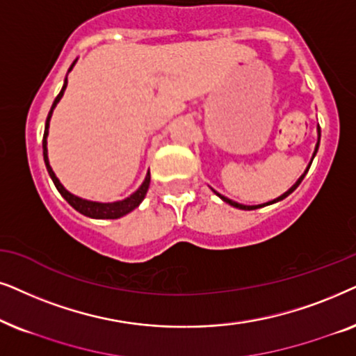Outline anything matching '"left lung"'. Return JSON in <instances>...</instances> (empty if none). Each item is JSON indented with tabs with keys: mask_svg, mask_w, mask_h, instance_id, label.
<instances>
[{
	"mask_svg": "<svg viewBox=\"0 0 356 356\" xmlns=\"http://www.w3.org/2000/svg\"><path fill=\"white\" fill-rule=\"evenodd\" d=\"M317 131H319V136H321V127H319V129H317ZM317 148H319V141H317V145H316V151H314V156H316V153H317ZM309 168H311V164H309V165H307L306 172H305V174H302L300 179H298V182L295 184V186H293V187L290 188V191H288V192H285V193H283V195H282V197L275 198V200H273V202L264 203V205H255V207H248V205H241V203H236V202H233V200H229V198H226V197H222V195H220V193H218V192H215V193H216V195H218V197H220V198H221V200H225L226 203H229V205H231V207L241 208V210H255V208H260V207H265V205H272V203H275V202H280V200H283V198H285V197H288V195H290V193H291L293 191H295V188H296L298 186H300V184H301V181H302V179H305V175L307 174V170H309Z\"/></svg>",
	"mask_w": 356,
	"mask_h": 356,
	"instance_id": "8db88e82",
	"label": "left lung"
}]
</instances>
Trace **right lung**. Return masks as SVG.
<instances>
[{"label":"right lung","mask_w":356,"mask_h":356,"mask_svg":"<svg viewBox=\"0 0 356 356\" xmlns=\"http://www.w3.org/2000/svg\"><path fill=\"white\" fill-rule=\"evenodd\" d=\"M74 63L70 66V70L73 68ZM66 84H68V78H65V84L63 88H61V91L58 96L55 97L54 101V106H51L50 112H49V117H47V122H45V131H44V140H42V148H44V161H45V165H47V170H49L51 181H54L56 191L61 193V197L65 198L66 202L70 203L71 207L74 208L76 211L83 213V215H86L89 218H97V220H117V218H120L123 215H127V213H130L131 210H135L136 207L140 205L141 202H143V198L146 195V192H148V187H149V172L146 175L145 182L141 184V187L136 191L134 195H130L129 198H125V200L122 202H113V203H99V202H89V200H83V198L73 195V193H70L68 191H65V187L61 186L58 179H56V175L54 174V170H51L50 164H49V156H47V135H49V122H50V117H51V112H54V108L58 101L63 96L65 89H66Z\"/></svg>","instance_id":"1"}]
</instances>
